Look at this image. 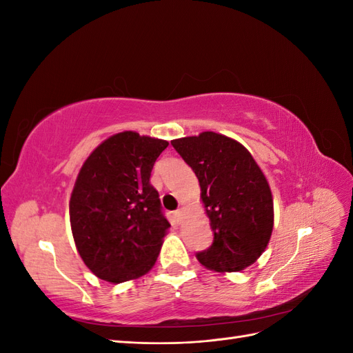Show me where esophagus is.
Returning <instances> with one entry per match:
<instances>
[{
	"instance_id": "34e87169",
	"label": "esophagus",
	"mask_w": 353,
	"mask_h": 353,
	"mask_svg": "<svg viewBox=\"0 0 353 353\" xmlns=\"http://www.w3.org/2000/svg\"><path fill=\"white\" fill-rule=\"evenodd\" d=\"M183 216H184V208H179L178 210H175V218H176L178 221L183 219Z\"/></svg>"
}]
</instances>
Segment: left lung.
Wrapping results in <instances>:
<instances>
[{
	"instance_id": "obj_1",
	"label": "left lung",
	"mask_w": 353,
	"mask_h": 353,
	"mask_svg": "<svg viewBox=\"0 0 353 353\" xmlns=\"http://www.w3.org/2000/svg\"><path fill=\"white\" fill-rule=\"evenodd\" d=\"M193 169L205 203L213 241L197 252L209 270L237 272L256 262L271 239L272 194L252 154L236 140L201 132L170 141Z\"/></svg>"
}]
</instances>
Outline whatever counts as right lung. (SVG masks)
Wrapping results in <instances>:
<instances>
[{
    "label": "right lung",
    "instance_id": "add662e5",
    "mask_svg": "<svg viewBox=\"0 0 353 353\" xmlns=\"http://www.w3.org/2000/svg\"><path fill=\"white\" fill-rule=\"evenodd\" d=\"M168 141L125 131L85 160L70 197V225L85 265L101 280L123 283L152 270L168 222L150 184Z\"/></svg>",
    "mask_w": 353,
    "mask_h": 353
}]
</instances>
